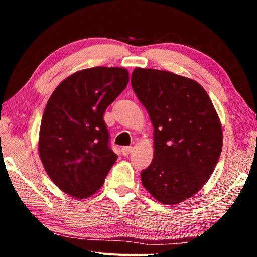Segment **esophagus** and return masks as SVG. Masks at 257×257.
Here are the masks:
<instances>
[{
	"label": "esophagus",
	"mask_w": 257,
	"mask_h": 257,
	"mask_svg": "<svg viewBox=\"0 0 257 257\" xmlns=\"http://www.w3.org/2000/svg\"><path fill=\"white\" fill-rule=\"evenodd\" d=\"M132 151H133L132 146H124V147H122V150H121V152H122V154L124 156H127L128 154L132 153Z\"/></svg>",
	"instance_id": "esophagus-1"
}]
</instances>
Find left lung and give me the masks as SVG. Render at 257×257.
<instances>
[{
	"label": "left lung",
	"mask_w": 257,
	"mask_h": 257,
	"mask_svg": "<svg viewBox=\"0 0 257 257\" xmlns=\"http://www.w3.org/2000/svg\"><path fill=\"white\" fill-rule=\"evenodd\" d=\"M132 86L154 128V158L141 173L143 186L162 204L184 202L205 185L220 158L219 115L197 81L173 72L136 68Z\"/></svg>",
	"instance_id": "left-lung-1"
}]
</instances>
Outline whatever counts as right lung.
Wrapping results in <instances>:
<instances>
[{
	"label": "right lung",
	"mask_w": 257,
	"mask_h": 257,
	"mask_svg": "<svg viewBox=\"0 0 257 257\" xmlns=\"http://www.w3.org/2000/svg\"><path fill=\"white\" fill-rule=\"evenodd\" d=\"M123 68L95 67L75 72L52 93L42 118L38 152L59 188L84 199L101 188L118 159L103 115L123 92Z\"/></svg>",
	"instance_id": "right-lung-1"
}]
</instances>
